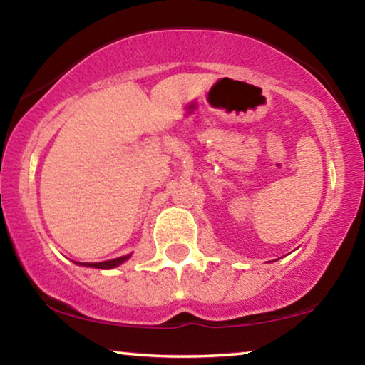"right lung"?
I'll list each match as a JSON object with an SVG mask.
<instances>
[{
	"label": "right lung",
	"mask_w": 365,
	"mask_h": 365,
	"mask_svg": "<svg viewBox=\"0 0 365 365\" xmlns=\"http://www.w3.org/2000/svg\"><path fill=\"white\" fill-rule=\"evenodd\" d=\"M129 257H131V254H129V256L111 259V261H106V262H78V264H81V266H88V267H96V269H113L119 266V264H123L124 261H128Z\"/></svg>",
	"instance_id": "add662e5"
}]
</instances>
